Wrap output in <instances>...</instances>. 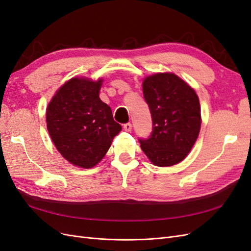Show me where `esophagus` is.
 I'll use <instances>...</instances> for the list:
<instances>
[{
	"instance_id": "esophagus-1",
	"label": "esophagus",
	"mask_w": 251,
	"mask_h": 251,
	"mask_svg": "<svg viewBox=\"0 0 251 251\" xmlns=\"http://www.w3.org/2000/svg\"><path fill=\"white\" fill-rule=\"evenodd\" d=\"M124 130H125L126 132H131V130H132V125H131L130 123H127V124L124 125Z\"/></svg>"
}]
</instances>
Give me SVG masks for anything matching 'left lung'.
<instances>
[{"mask_svg": "<svg viewBox=\"0 0 251 251\" xmlns=\"http://www.w3.org/2000/svg\"><path fill=\"white\" fill-rule=\"evenodd\" d=\"M143 97L153 121L140 147L151 162L172 166L187 156L198 138L201 110L195 90L174 73H157L143 80Z\"/></svg>", "mask_w": 251, "mask_h": 251, "instance_id": "8db88e82", "label": "left lung"}]
</instances>
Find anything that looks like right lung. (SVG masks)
Masks as SVG:
<instances>
[{"label": "right lung", "instance_id": "right-lung-1", "mask_svg": "<svg viewBox=\"0 0 251 251\" xmlns=\"http://www.w3.org/2000/svg\"><path fill=\"white\" fill-rule=\"evenodd\" d=\"M102 79L68 80L52 97L46 112L47 128L55 148L72 164L93 168L107 154L121 126L100 98Z\"/></svg>", "mask_w": 251, "mask_h": 251}]
</instances>
